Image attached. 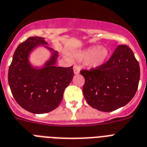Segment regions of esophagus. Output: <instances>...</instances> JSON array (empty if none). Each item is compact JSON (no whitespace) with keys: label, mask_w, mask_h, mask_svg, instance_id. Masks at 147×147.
Wrapping results in <instances>:
<instances>
[{"label":"esophagus","mask_w":147,"mask_h":147,"mask_svg":"<svg viewBox=\"0 0 147 147\" xmlns=\"http://www.w3.org/2000/svg\"><path fill=\"white\" fill-rule=\"evenodd\" d=\"M80 66H74L73 67V70H74V74L75 75H78V74H79L80 73Z\"/></svg>","instance_id":"esophagus-1"}]
</instances>
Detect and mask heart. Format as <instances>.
I'll use <instances>...</instances> for the list:
<instances>
[{"mask_svg":"<svg viewBox=\"0 0 147 147\" xmlns=\"http://www.w3.org/2000/svg\"><path fill=\"white\" fill-rule=\"evenodd\" d=\"M109 55L110 51L108 48L93 45L80 51L77 56L80 60H88L87 65L90 69H98L107 62Z\"/></svg>","mask_w":147,"mask_h":147,"instance_id":"b5f03b06","label":"heart"}]
</instances>
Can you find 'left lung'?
Returning a JSON list of instances; mask_svg holds the SVG:
<instances>
[{"instance_id":"1","label":"left lung","mask_w":147,"mask_h":147,"mask_svg":"<svg viewBox=\"0 0 147 147\" xmlns=\"http://www.w3.org/2000/svg\"><path fill=\"white\" fill-rule=\"evenodd\" d=\"M85 84L83 94L92 108L103 112L125 106L136 93L140 81V66L127 45H119L102 67L81 70Z\"/></svg>"}]
</instances>
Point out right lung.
<instances>
[{"instance_id":"add662e5","label":"right lung","mask_w":147,"mask_h":147,"mask_svg":"<svg viewBox=\"0 0 147 147\" xmlns=\"http://www.w3.org/2000/svg\"><path fill=\"white\" fill-rule=\"evenodd\" d=\"M47 45L45 38L31 36L17 47L9 69L8 82L19 105L33 113H49L62 101L63 92L73 78L72 66H57L58 52ZM44 47L50 54L41 65H34L30 56Z\"/></svg>"}]
</instances>
